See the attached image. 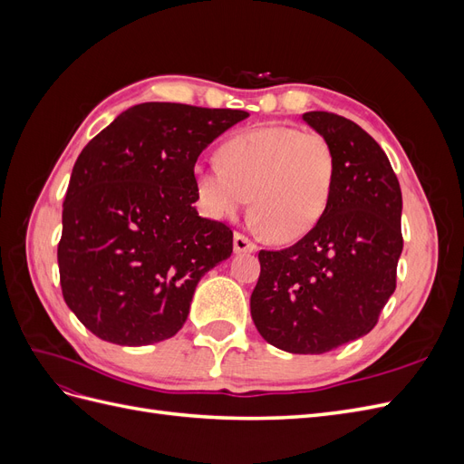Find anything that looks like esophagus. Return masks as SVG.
<instances>
[{
    "instance_id": "34e87169",
    "label": "esophagus",
    "mask_w": 464,
    "mask_h": 464,
    "mask_svg": "<svg viewBox=\"0 0 464 464\" xmlns=\"http://www.w3.org/2000/svg\"><path fill=\"white\" fill-rule=\"evenodd\" d=\"M257 246L244 234H234V251L236 254H254Z\"/></svg>"
}]
</instances>
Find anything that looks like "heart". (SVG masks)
Listing matches in <instances>:
<instances>
[{"label": "heart", "instance_id": "obj_1", "mask_svg": "<svg viewBox=\"0 0 464 464\" xmlns=\"http://www.w3.org/2000/svg\"><path fill=\"white\" fill-rule=\"evenodd\" d=\"M218 160L193 168L195 188L210 217L232 220L251 199L257 227L278 242H294L325 215L336 174L325 135L265 125L224 141Z\"/></svg>", "mask_w": 464, "mask_h": 464}]
</instances>
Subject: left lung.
Returning <instances> with one entry per match:
<instances>
[{"mask_svg":"<svg viewBox=\"0 0 464 464\" xmlns=\"http://www.w3.org/2000/svg\"><path fill=\"white\" fill-rule=\"evenodd\" d=\"M302 120L334 150L331 201L300 242L259 251L249 307L269 344L323 354L368 334L395 292L402 195L387 154L360 125L331 111Z\"/></svg>","mask_w":464,"mask_h":464,"instance_id":"obj_1","label":"left lung"}]
</instances>
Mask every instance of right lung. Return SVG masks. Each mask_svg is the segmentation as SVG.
<instances>
[{
    "label": "right lung",
    "instance_id": "1",
    "mask_svg": "<svg viewBox=\"0 0 464 464\" xmlns=\"http://www.w3.org/2000/svg\"><path fill=\"white\" fill-rule=\"evenodd\" d=\"M249 114L172 102L137 104L81 150L58 246L63 300L98 339H170L195 286L232 254V230L199 217L193 168Z\"/></svg>",
    "mask_w": 464,
    "mask_h": 464
}]
</instances>
